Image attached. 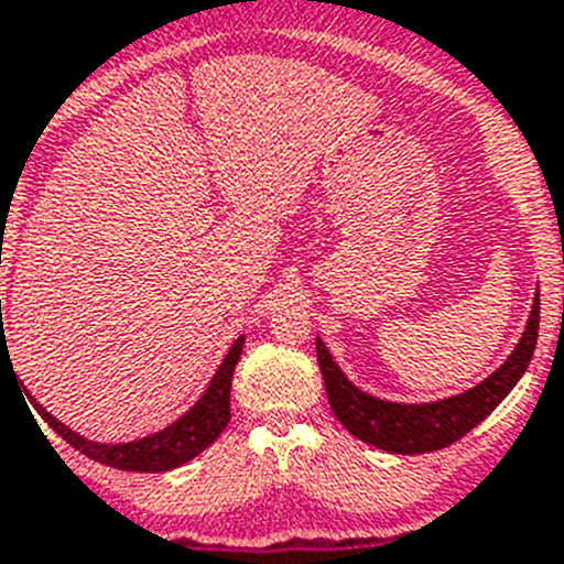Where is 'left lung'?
Masks as SVG:
<instances>
[{
    "mask_svg": "<svg viewBox=\"0 0 564 564\" xmlns=\"http://www.w3.org/2000/svg\"><path fill=\"white\" fill-rule=\"evenodd\" d=\"M536 336H540V293L534 299L520 344L500 370L460 395L432 403H392L367 395L344 378L322 338H316V356L327 387V401L333 406V415L344 423V430L356 435L358 441L372 443L392 455H423V452L452 446L497 410V403L514 390L522 372L528 370Z\"/></svg>",
    "mask_w": 564,
    "mask_h": 564,
    "instance_id": "left-lung-1",
    "label": "left lung"
}]
</instances>
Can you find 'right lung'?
I'll list each match as a JSON object with an SVG mask.
<instances>
[{
	"instance_id": "add662e5",
	"label": "right lung",
	"mask_w": 564,
	"mask_h": 564,
	"mask_svg": "<svg viewBox=\"0 0 564 564\" xmlns=\"http://www.w3.org/2000/svg\"><path fill=\"white\" fill-rule=\"evenodd\" d=\"M242 344H246V338L239 336L231 350H228V356L223 358L220 370L212 378L208 390L203 392L200 401L194 403L181 421H174L172 426H166L158 435L143 437V441L118 443V446L93 443L87 437L76 435L73 430H67L64 423H58L56 417L44 410L42 403L33 401V406H36V412L50 430L62 435L73 449L104 463V466L121 468V471H169V468L183 466V463L200 455L203 449H208L220 437V432L226 430L228 421H231V378L234 367L239 361V352H242Z\"/></svg>"
}]
</instances>
